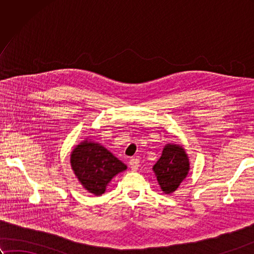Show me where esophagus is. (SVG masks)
<instances>
[{"instance_id":"obj_1","label":"esophagus","mask_w":254,"mask_h":254,"mask_svg":"<svg viewBox=\"0 0 254 254\" xmlns=\"http://www.w3.org/2000/svg\"><path fill=\"white\" fill-rule=\"evenodd\" d=\"M128 165H130L132 170H136L139 167V159L138 158H132L130 160V163H128Z\"/></svg>"}]
</instances>
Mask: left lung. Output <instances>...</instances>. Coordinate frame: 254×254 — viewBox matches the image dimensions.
<instances>
[{
	"label": "left lung",
	"mask_w": 254,
	"mask_h": 254,
	"mask_svg": "<svg viewBox=\"0 0 254 254\" xmlns=\"http://www.w3.org/2000/svg\"><path fill=\"white\" fill-rule=\"evenodd\" d=\"M153 169L161 190L167 194L175 192L190 169L185 149L180 145H167Z\"/></svg>",
	"instance_id": "left-lung-1"
}]
</instances>
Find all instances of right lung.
<instances>
[{"instance_id":"right-lung-1","label":"right lung","mask_w":254,"mask_h":254,"mask_svg":"<svg viewBox=\"0 0 254 254\" xmlns=\"http://www.w3.org/2000/svg\"><path fill=\"white\" fill-rule=\"evenodd\" d=\"M71 165L83 187L95 195H101L112 178L127 169V166L109 150L87 141L74 148Z\"/></svg>"}]
</instances>
